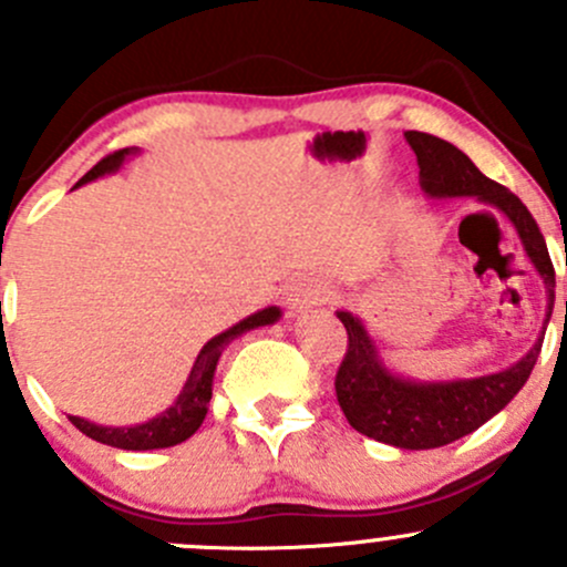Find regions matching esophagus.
Wrapping results in <instances>:
<instances>
[{
  "instance_id": "esophagus-1",
  "label": "esophagus",
  "mask_w": 567,
  "mask_h": 567,
  "mask_svg": "<svg viewBox=\"0 0 567 567\" xmlns=\"http://www.w3.org/2000/svg\"><path fill=\"white\" fill-rule=\"evenodd\" d=\"M320 301H326V288L312 277L293 279V282L288 285V290H285V305L293 312L310 310V307L320 305Z\"/></svg>"
}]
</instances>
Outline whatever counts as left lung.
<instances>
[{"label":"left lung","instance_id":"1","mask_svg":"<svg viewBox=\"0 0 567 567\" xmlns=\"http://www.w3.org/2000/svg\"><path fill=\"white\" fill-rule=\"evenodd\" d=\"M405 140H409L411 151L416 153L420 183L425 194H431V197H477L494 205L513 221L532 266L546 282L548 318H551L554 266L540 227L535 225L527 205L511 188L480 173L472 158L450 142L433 134H422V131H405ZM337 318L342 320L348 331L346 357H342L334 379L337 403H340L342 414L351 422L353 431L400 450L444 447V444L477 431L527 384L543 346L540 337L522 362L502 370V373L466 381L416 384V381L398 379L381 364L379 348L368 337L362 320L353 318L351 312H337Z\"/></svg>","mask_w":567,"mask_h":567}]
</instances>
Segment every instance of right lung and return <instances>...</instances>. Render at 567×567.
<instances>
[{
	"instance_id": "1",
	"label": "right lung",
	"mask_w": 567,
	"mask_h": 567,
	"mask_svg": "<svg viewBox=\"0 0 567 567\" xmlns=\"http://www.w3.org/2000/svg\"><path fill=\"white\" fill-rule=\"evenodd\" d=\"M128 147L123 151L109 153L106 158H101L76 186L82 183L95 181L99 175L104 173H114V169L123 164V158L128 156ZM279 318L277 307H268V310L255 312V316L244 318L241 323H236L233 329L221 331L216 334L214 340H208L199 351L197 362H194L192 375H188L186 386L183 392L177 394L175 405H169L162 416L156 420L145 422V425H134V427H104V425H93V422L82 420V416H68L84 436L95 439V442L109 444V447H120V450H162V447H173V444L186 442L188 436L197 433V427L203 425L205 414H208V403H210V386H214V373H216V362H219L221 351L225 346H230L236 337H241L244 331L257 329V326H268Z\"/></svg>"
}]
</instances>
